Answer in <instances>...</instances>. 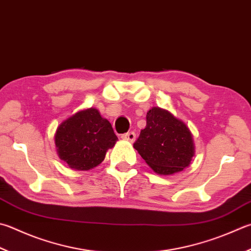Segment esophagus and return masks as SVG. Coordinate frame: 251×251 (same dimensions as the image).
<instances>
[{
    "mask_svg": "<svg viewBox=\"0 0 251 251\" xmlns=\"http://www.w3.org/2000/svg\"><path fill=\"white\" fill-rule=\"evenodd\" d=\"M122 139H125V140H127V141H130V142H133L134 140H135V133L134 132H126V133H125V134H122Z\"/></svg>",
    "mask_w": 251,
    "mask_h": 251,
    "instance_id": "34e87169",
    "label": "esophagus"
}]
</instances>
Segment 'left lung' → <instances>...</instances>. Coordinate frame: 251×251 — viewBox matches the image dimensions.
Listing matches in <instances>:
<instances>
[{"label": "left lung", "instance_id": "left-lung-1", "mask_svg": "<svg viewBox=\"0 0 251 251\" xmlns=\"http://www.w3.org/2000/svg\"><path fill=\"white\" fill-rule=\"evenodd\" d=\"M149 166L159 175H173L190 165L195 148L190 130L172 113L152 108L146 115V126L134 142Z\"/></svg>", "mask_w": 251, "mask_h": 251}]
</instances>
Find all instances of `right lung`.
I'll return each mask as SVG.
<instances>
[{
	"instance_id": "add662e5",
	"label": "right lung",
	"mask_w": 251,
	"mask_h": 251,
	"mask_svg": "<svg viewBox=\"0 0 251 251\" xmlns=\"http://www.w3.org/2000/svg\"><path fill=\"white\" fill-rule=\"evenodd\" d=\"M59 157L71 168L89 170L100 164L118 140L110 122L97 109L75 113L60 125L54 136Z\"/></svg>"
}]
</instances>
